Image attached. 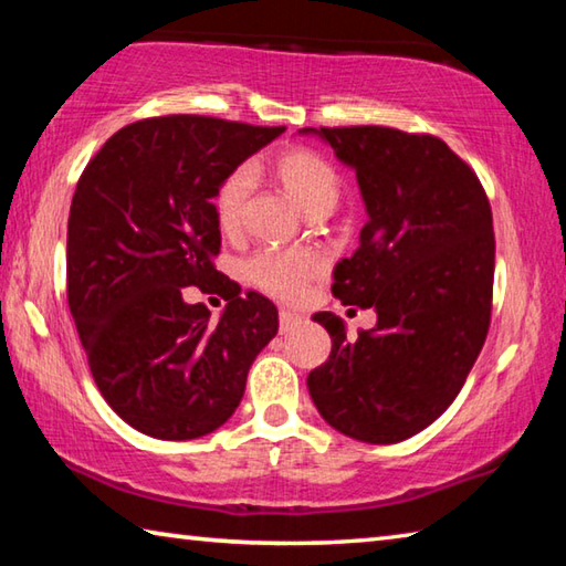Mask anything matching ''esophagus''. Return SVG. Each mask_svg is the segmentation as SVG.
I'll use <instances>...</instances> for the list:
<instances>
[{
	"mask_svg": "<svg viewBox=\"0 0 566 566\" xmlns=\"http://www.w3.org/2000/svg\"><path fill=\"white\" fill-rule=\"evenodd\" d=\"M300 324H304L302 314H294V312H286V310L280 312V329L282 332H292V329L300 327Z\"/></svg>",
	"mask_w": 566,
	"mask_h": 566,
	"instance_id": "1",
	"label": "esophagus"
}]
</instances>
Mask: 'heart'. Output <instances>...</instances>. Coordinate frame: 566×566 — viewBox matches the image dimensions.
<instances>
[{
    "label": "heart",
    "instance_id": "1",
    "mask_svg": "<svg viewBox=\"0 0 566 566\" xmlns=\"http://www.w3.org/2000/svg\"><path fill=\"white\" fill-rule=\"evenodd\" d=\"M274 175L290 191L306 217L332 212L339 202L342 181L337 169L312 149H286L274 159ZM252 189V171L239 167L229 171L214 191V217L224 234H237ZM322 256L312 249H264L247 264V274L256 286L280 300H296L304 284L322 272Z\"/></svg>",
    "mask_w": 566,
    "mask_h": 566
}]
</instances>
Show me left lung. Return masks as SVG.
Returning <instances> with one entry per match:
<instances>
[{
    "label": "left lung",
    "mask_w": 566,
    "mask_h": 566,
    "mask_svg": "<svg viewBox=\"0 0 566 566\" xmlns=\"http://www.w3.org/2000/svg\"><path fill=\"white\" fill-rule=\"evenodd\" d=\"M357 171L367 224L334 266L342 304L375 310L347 339L337 314L317 312L329 359L306 387L329 427L367 444H395L452 405L490 329L492 209L472 169L429 134L389 127L300 129Z\"/></svg>",
    "instance_id": "obj_1"
}]
</instances>
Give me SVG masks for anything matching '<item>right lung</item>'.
<instances>
[{"label":"right lung","mask_w":566,"mask_h":566,"mask_svg":"<svg viewBox=\"0 0 566 566\" xmlns=\"http://www.w3.org/2000/svg\"><path fill=\"white\" fill-rule=\"evenodd\" d=\"M284 127L195 114L127 124L76 185L66 224V300L102 397L137 432L185 442L212 434L280 329L266 296H229L214 270V191ZM222 293L212 321L181 289Z\"/></svg>","instance_id":"right-lung-1"}]
</instances>
